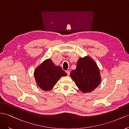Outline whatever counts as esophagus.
Listing matches in <instances>:
<instances>
[{
  "instance_id": "1",
  "label": "esophagus",
  "mask_w": 129,
  "mask_h": 129,
  "mask_svg": "<svg viewBox=\"0 0 129 129\" xmlns=\"http://www.w3.org/2000/svg\"><path fill=\"white\" fill-rule=\"evenodd\" d=\"M66 72H67V74L68 76H69V75H70V71L67 70V71H66Z\"/></svg>"
}]
</instances>
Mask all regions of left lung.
<instances>
[{
	"mask_svg": "<svg viewBox=\"0 0 129 129\" xmlns=\"http://www.w3.org/2000/svg\"><path fill=\"white\" fill-rule=\"evenodd\" d=\"M70 76L84 93L93 91L101 81L100 70L96 62L89 56L79 58L76 69L71 72Z\"/></svg>",
	"mask_w": 129,
	"mask_h": 129,
	"instance_id": "8db88e82",
	"label": "left lung"
}]
</instances>
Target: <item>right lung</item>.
I'll list each match as a JSON object with an SVG mask.
<instances>
[{
  "label": "right lung",
  "instance_id": "add662e5",
  "mask_svg": "<svg viewBox=\"0 0 129 129\" xmlns=\"http://www.w3.org/2000/svg\"><path fill=\"white\" fill-rule=\"evenodd\" d=\"M34 75L38 86L45 91H49L61 76H66L67 74L60 67L55 66L51 59H48L35 69Z\"/></svg>",
  "mask_w": 129,
  "mask_h": 129
}]
</instances>
